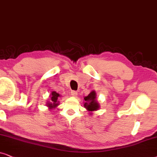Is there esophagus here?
I'll return each instance as SVG.
<instances>
[{
  "label": "esophagus",
  "mask_w": 157,
  "mask_h": 157,
  "mask_svg": "<svg viewBox=\"0 0 157 157\" xmlns=\"http://www.w3.org/2000/svg\"><path fill=\"white\" fill-rule=\"evenodd\" d=\"M71 95H72L73 97H75V96L77 95V92L76 90H72L71 91Z\"/></svg>",
  "instance_id": "34e87169"
}]
</instances>
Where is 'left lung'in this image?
Wrapping results in <instances>:
<instances>
[{"label": "left lung", "instance_id": "left-lung-1", "mask_svg": "<svg viewBox=\"0 0 157 157\" xmlns=\"http://www.w3.org/2000/svg\"><path fill=\"white\" fill-rule=\"evenodd\" d=\"M95 98L96 94L95 91H92L88 95L84 98L85 101L87 102L84 104V106L89 111H93V110H96L99 108V104L96 102Z\"/></svg>", "mask_w": 157, "mask_h": 157}]
</instances>
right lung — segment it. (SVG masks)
Here are the masks:
<instances>
[{
    "label": "right lung",
    "instance_id": "obj_1",
    "mask_svg": "<svg viewBox=\"0 0 157 157\" xmlns=\"http://www.w3.org/2000/svg\"><path fill=\"white\" fill-rule=\"evenodd\" d=\"M51 95V102H49L47 105H49V107L50 108H53L58 105V100H59V94L53 91Z\"/></svg>",
    "mask_w": 157,
    "mask_h": 157
}]
</instances>
